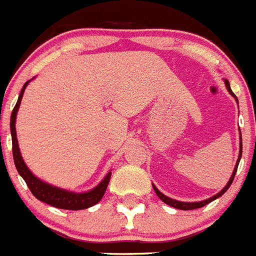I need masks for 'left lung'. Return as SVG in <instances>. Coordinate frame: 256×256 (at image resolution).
I'll use <instances>...</instances> for the list:
<instances>
[{"mask_svg": "<svg viewBox=\"0 0 256 256\" xmlns=\"http://www.w3.org/2000/svg\"><path fill=\"white\" fill-rule=\"evenodd\" d=\"M224 82H226V88H228V91H230V94L232 95V96L236 98V95L233 94V91L230 90V82L226 81V80H224ZM236 100H237V98H236ZM237 103H238V100H237ZM241 139V142H240V156H238V160H237V164H236L234 166V170H233L232 172V176H230V182L226 183V186H224L223 190H220L219 193H216L215 196H212V197H210V198L205 200V201H200V202H182V201H176V200H172L170 198V197H168V196H165L164 193L160 192L157 188H156V186H153V190H154L156 194L162 200V201L165 202L166 205L171 206V208H179V210H193V208H204L205 205H208V204H210L211 201H214V200L219 198L220 196H223L224 193L228 190V188L230 186V184H232L233 179H234V175H236V171H237V168H238V164H240V160H241V156H242V138H240Z\"/></svg>", "mask_w": 256, "mask_h": 256, "instance_id": "obj_1", "label": "left lung"}]
</instances>
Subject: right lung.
I'll return each instance as SVG.
<instances>
[{
    "label": "right lung",
    "mask_w": 256,
    "mask_h": 256,
    "mask_svg": "<svg viewBox=\"0 0 256 256\" xmlns=\"http://www.w3.org/2000/svg\"><path fill=\"white\" fill-rule=\"evenodd\" d=\"M30 84V81H26L24 84L23 88L20 91L19 99L16 102V106H14L12 113H11L10 118V130H11V139H12V156H14V162L15 168H16L18 172L20 174L23 178L24 182L26 183L28 188L30 190L32 194L36 198L40 201L48 204V205L54 206L58 208H64V210H84V208H91L95 204L100 201L102 197L106 193V186L110 183V174L108 172L106 175L103 180L98 184L95 188L91 190L84 193H74L70 190H63V188H58V186H51V184L42 182L41 179L33 175L32 171L26 168V162H24L23 157L20 154V150H19V144H18L16 139V130H15V121H16V113L19 106H20L22 98H23L24 90H26V85Z\"/></svg>",
    "instance_id": "add662e5"
}]
</instances>
